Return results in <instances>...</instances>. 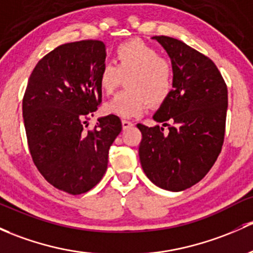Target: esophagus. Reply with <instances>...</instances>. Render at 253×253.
I'll use <instances>...</instances> for the list:
<instances>
[{"label": "esophagus", "instance_id": "esophagus-1", "mask_svg": "<svg viewBox=\"0 0 253 253\" xmlns=\"http://www.w3.org/2000/svg\"><path fill=\"white\" fill-rule=\"evenodd\" d=\"M132 126H133V122L132 121H129V120H122V127H124V129L129 128Z\"/></svg>", "mask_w": 253, "mask_h": 253}]
</instances>
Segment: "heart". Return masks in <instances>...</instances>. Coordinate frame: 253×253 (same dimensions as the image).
<instances>
[{
  "mask_svg": "<svg viewBox=\"0 0 253 253\" xmlns=\"http://www.w3.org/2000/svg\"><path fill=\"white\" fill-rule=\"evenodd\" d=\"M115 64L104 62L98 71V84L105 94H111L126 78L125 91L105 103L104 110L120 118H134L148 108L149 102L161 104L173 88L174 68L161 57L155 47L131 40L115 49Z\"/></svg>",
  "mask_w": 253,
  "mask_h": 253,
  "instance_id": "b5f03b06",
  "label": "heart"
}]
</instances>
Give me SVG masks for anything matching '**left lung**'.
<instances>
[{"instance_id":"left-lung-1","label":"left lung","mask_w":253,"mask_h":253,"mask_svg":"<svg viewBox=\"0 0 253 253\" xmlns=\"http://www.w3.org/2000/svg\"><path fill=\"white\" fill-rule=\"evenodd\" d=\"M171 58L173 89L154 115L163 127L137 124L143 171L162 189L193 187L216 162L225 133L228 88L209 57L169 36H154Z\"/></svg>"}]
</instances>
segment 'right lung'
I'll list each match as a JSON object with an SVG mask.
<instances>
[{
    "label": "right lung",
    "instance_id": "add662e5",
    "mask_svg": "<svg viewBox=\"0 0 253 253\" xmlns=\"http://www.w3.org/2000/svg\"><path fill=\"white\" fill-rule=\"evenodd\" d=\"M105 44L70 42L44 55L31 73L23 98L29 150L44 179L71 195L87 193L108 167L109 149L122 129L119 116L98 119L84 132L88 115L102 103L98 71Z\"/></svg>",
    "mask_w": 253,
    "mask_h": 253
}]
</instances>
